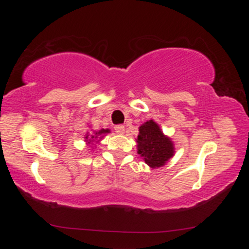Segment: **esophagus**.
<instances>
[{
	"label": "esophagus",
	"instance_id": "34e87169",
	"mask_svg": "<svg viewBox=\"0 0 249 249\" xmlns=\"http://www.w3.org/2000/svg\"><path fill=\"white\" fill-rule=\"evenodd\" d=\"M114 129H115V132L117 134H124V132H125L124 125H116L115 127H114Z\"/></svg>",
	"mask_w": 249,
	"mask_h": 249
}]
</instances>
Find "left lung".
Segmentation results:
<instances>
[{
    "label": "left lung",
    "instance_id": "8db88e82",
    "mask_svg": "<svg viewBox=\"0 0 249 249\" xmlns=\"http://www.w3.org/2000/svg\"><path fill=\"white\" fill-rule=\"evenodd\" d=\"M136 142L137 153L150 168L165 166L175 155L174 142L153 120L145 122L141 126Z\"/></svg>",
    "mask_w": 249,
    "mask_h": 249
}]
</instances>
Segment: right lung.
Here are the masks:
<instances>
[{
    "mask_svg": "<svg viewBox=\"0 0 249 249\" xmlns=\"http://www.w3.org/2000/svg\"><path fill=\"white\" fill-rule=\"evenodd\" d=\"M107 133H109V129H101V130H99V132H93V134L92 135L87 134L86 137H84V140H86L87 144H91V142H93L95 140H98V138L100 141L101 138H103L104 135Z\"/></svg>",
    "mask_w": 249,
    "mask_h": 249,
    "instance_id": "1",
    "label": "right lung"
}]
</instances>
